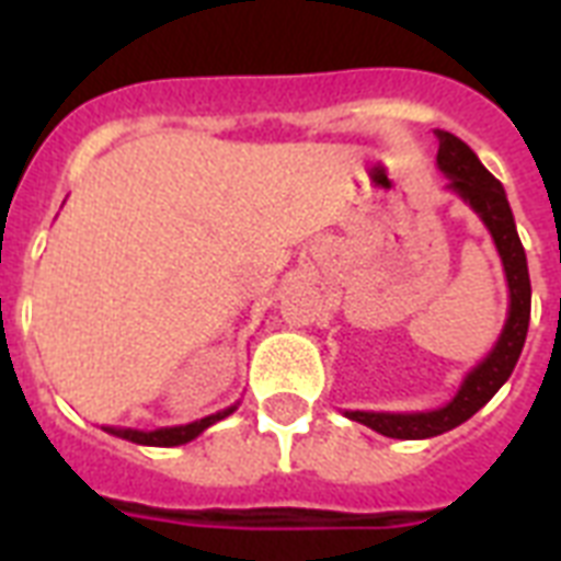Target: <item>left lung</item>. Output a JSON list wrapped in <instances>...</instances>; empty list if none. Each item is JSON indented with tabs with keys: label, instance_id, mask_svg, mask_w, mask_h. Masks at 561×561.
<instances>
[{
	"label": "left lung",
	"instance_id": "1",
	"mask_svg": "<svg viewBox=\"0 0 561 561\" xmlns=\"http://www.w3.org/2000/svg\"><path fill=\"white\" fill-rule=\"evenodd\" d=\"M436 169L448 178V192H454L466 206L474 209L489 236L495 241V250L504 264L506 288H510V308H506L504 329L497 334L495 346L471 367L462 378L460 390L454 392L448 404L436 410H416V413H375V410H343L352 422L373 427L378 434L392 439H431L471 419L513 375L515 364L522 358L527 325H530V271H527V253L515 229L513 209L506 201L504 186L497 183L478 153L469 145L457 139L448 130H436Z\"/></svg>",
	"mask_w": 561,
	"mask_h": 561
}]
</instances>
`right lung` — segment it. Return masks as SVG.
Masks as SVG:
<instances>
[{"label":"right lung","mask_w":561,"mask_h":561,"mask_svg":"<svg viewBox=\"0 0 561 561\" xmlns=\"http://www.w3.org/2000/svg\"><path fill=\"white\" fill-rule=\"evenodd\" d=\"M238 410V401L236 404H229V408L218 410V413H211V416H203L197 422H188V425H174V427H157V431H136V427H104L107 434L118 436V439H127V443H136V445H157V448H174V445H186L192 439L211 427L215 422L220 419H227L229 413H236Z\"/></svg>","instance_id":"obj_1"}]
</instances>
